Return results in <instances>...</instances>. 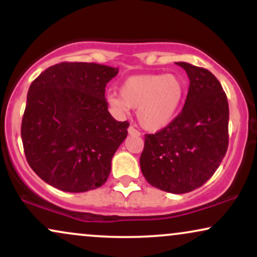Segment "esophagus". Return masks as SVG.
I'll return each instance as SVG.
<instances>
[{
    "label": "esophagus",
    "instance_id": "esophagus-1",
    "mask_svg": "<svg viewBox=\"0 0 257 257\" xmlns=\"http://www.w3.org/2000/svg\"><path fill=\"white\" fill-rule=\"evenodd\" d=\"M128 133H129V135H137V137H139V135H140V132L137 131V129H135L134 126H129Z\"/></svg>",
    "mask_w": 257,
    "mask_h": 257
}]
</instances>
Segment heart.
<instances>
[{
  "instance_id": "b5f03b06",
  "label": "heart",
  "mask_w": 257,
  "mask_h": 257,
  "mask_svg": "<svg viewBox=\"0 0 257 257\" xmlns=\"http://www.w3.org/2000/svg\"><path fill=\"white\" fill-rule=\"evenodd\" d=\"M186 84L175 73H143L125 79L120 94L110 93L108 105L118 113L138 108V120L144 129L157 132L173 122L185 96Z\"/></svg>"
}]
</instances>
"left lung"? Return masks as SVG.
Returning a JSON list of instances; mask_svg holds the SVG:
<instances>
[{
    "instance_id": "obj_1",
    "label": "left lung",
    "mask_w": 257,
    "mask_h": 257,
    "mask_svg": "<svg viewBox=\"0 0 257 257\" xmlns=\"http://www.w3.org/2000/svg\"><path fill=\"white\" fill-rule=\"evenodd\" d=\"M190 78L179 116L156 134L145 135L141 172L153 187L181 194L204 185L228 147L229 110L217 78L203 67L176 63Z\"/></svg>"
}]
</instances>
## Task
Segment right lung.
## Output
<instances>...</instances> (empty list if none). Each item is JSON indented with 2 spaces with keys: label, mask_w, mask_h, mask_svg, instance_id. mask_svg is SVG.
<instances>
[{
  "label": "right lung",
  "mask_w": 257,
  "mask_h": 257,
  "mask_svg": "<svg viewBox=\"0 0 257 257\" xmlns=\"http://www.w3.org/2000/svg\"><path fill=\"white\" fill-rule=\"evenodd\" d=\"M118 67L60 63L32 82L22 122L26 161L43 181L85 192L105 184L129 123L107 111L105 87Z\"/></svg>",
  "instance_id": "add662e5"
}]
</instances>
